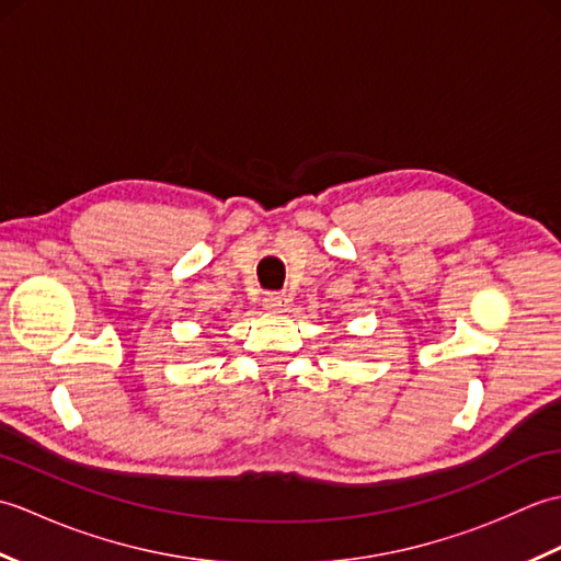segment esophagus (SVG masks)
I'll return each instance as SVG.
<instances>
[{"label":"esophagus","instance_id":"esophagus-1","mask_svg":"<svg viewBox=\"0 0 561 561\" xmlns=\"http://www.w3.org/2000/svg\"><path fill=\"white\" fill-rule=\"evenodd\" d=\"M262 306H265V311L277 313L289 306V299H287V294H267L265 299H262Z\"/></svg>","mask_w":561,"mask_h":561}]
</instances>
